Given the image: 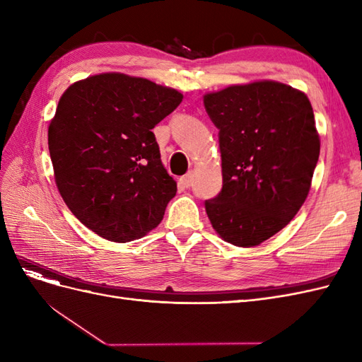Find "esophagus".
Masks as SVG:
<instances>
[{"instance_id": "esophagus-1", "label": "esophagus", "mask_w": 362, "mask_h": 362, "mask_svg": "<svg viewBox=\"0 0 362 362\" xmlns=\"http://www.w3.org/2000/svg\"><path fill=\"white\" fill-rule=\"evenodd\" d=\"M192 181H193V175H192V173L184 175V177H181V178H180V184L182 185L184 189H189L190 185H192Z\"/></svg>"}]
</instances>
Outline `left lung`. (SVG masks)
Returning <instances> with one entry per match:
<instances>
[{
    "mask_svg": "<svg viewBox=\"0 0 362 362\" xmlns=\"http://www.w3.org/2000/svg\"><path fill=\"white\" fill-rule=\"evenodd\" d=\"M218 129L222 190L205 201L225 242L261 245L298 214L320 154L313 107L305 93L278 81H255L204 96Z\"/></svg>",
    "mask_w": 362,
    "mask_h": 362,
    "instance_id": "obj_1",
    "label": "left lung"
}]
</instances>
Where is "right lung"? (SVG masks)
Instances as JSON below:
<instances>
[{"label":"right lung","mask_w":362,"mask_h":362,"mask_svg":"<svg viewBox=\"0 0 362 362\" xmlns=\"http://www.w3.org/2000/svg\"><path fill=\"white\" fill-rule=\"evenodd\" d=\"M182 95L125 74L74 83L48 128L63 201L78 221L110 242L141 238L163 221L177 182L164 169L152 128Z\"/></svg>","instance_id":"right-lung-1"}]
</instances>
